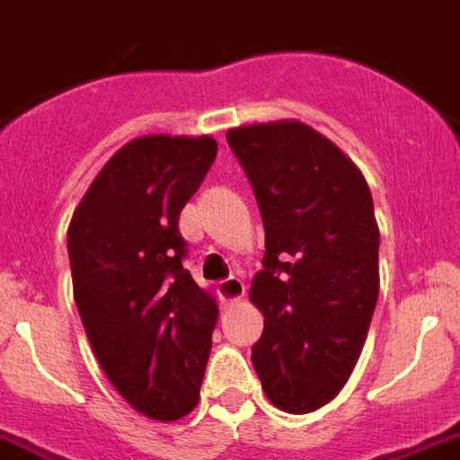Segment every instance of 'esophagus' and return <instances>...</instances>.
I'll return each instance as SVG.
<instances>
[{
  "label": "esophagus",
  "instance_id": "esophagus-1",
  "mask_svg": "<svg viewBox=\"0 0 460 460\" xmlns=\"http://www.w3.org/2000/svg\"><path fill=\"white\" fill-rule=\"evenodd\" d=\"M219 296H222L224 306H234V304H238V301L245 296L243 279H238V277L224 279L222 285H219Z\"/></svg>",
  "mask_w": 460,
  "mask_h": 460
}]
</instances>
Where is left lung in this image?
Here are the masks:
<instances>
[{
  "instance_id": "left-lung-1",
  "label": "left lung",
  "mask_w": 460,
  "mask_h": 460,
  "mask_svg": "<svg viewBox=\"0 0 460 460\" xmlns=\"http://www.w3.org/2000/svg\"><path fill=\"white\" fill-rule=\"evenodd\" d=\"M265 224L251 304L265 315L253 367L275 408L304 415L342 391L378 299V224L362 171L301 120L226 132Z\"/></svg>"
}]
</instances>
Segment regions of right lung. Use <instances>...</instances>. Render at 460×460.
Masks as SVG:
<instances>
[{"mask_svg":"<svg viewBox=\"0 0 460 460\" xmlns=\"http://www.w3.org/2000/svg\"><path fill=\"white\" fill-rule=\"evenodd\" d=\"M209 135L137 137L76 205L66 251L75 301L108 381L145 417L195 410L219 306L183 268L181 209L215 164Z\"/></svg>","mask_w":460,"mask_h":460,"instance_id":"add662e5","label":"right lung"}]
</instances>
